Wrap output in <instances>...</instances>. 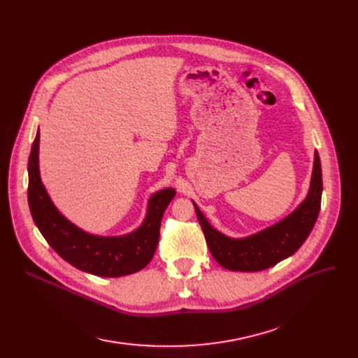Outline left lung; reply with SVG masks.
<instances>
[{"mask_svg":"<svg viewBox=\"0 0 358 358\" xmlns=\"http://www.w3.org/2000/svg\"><path fill=\"white\" fill-rule=\"evenodd\" d=\"M322 168L315 150L306 199L285 219L245 238H231L215 229L193 201L196 215L213 258L231 271H261L293 255L309 236L321 210Z\"/></svg>","mask_w":358,"mask_h":358,"instance_id":"1","label":"left lung"}]
</instances>
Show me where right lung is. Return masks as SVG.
I'll return each instance as SVG.
<instances>
[{"label":"right lung","instance_id":"add662e5","mask_svg":"<svg viewBox=\"0 0 358 358\" xmlns=\"http://www.w3.org/2000/svg\"><path fill=\"white\" fill-rule=\"evenodd\" d=\"M39 139L37 130L27 165V199L36 227L55 252L75 268L100 277H122L146 267L155 254L161 219L176 190L164 189L150 196L145 220L134 232L122 236L88 234L69 222L50 200L39 173Z\"/></svg>","mask_w":358,"mask_h":358}]
</instances>
